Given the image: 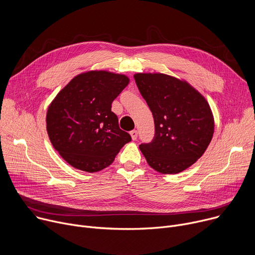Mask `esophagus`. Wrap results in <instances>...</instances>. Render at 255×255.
Masks as SVG:
<instances>
[{
	"mask_svg": "<svg viewBox=\"0 0 255 255\" xmlns=\"http://www.w3.org/2000/svg\"><path fill=\"white\" fill-rule=\"evenodd\" d=\"M130 135H131V137H132L133 140H136V139H137V136H138L137 130H132V131L130 132Z\"/></svg>",
	"mask_w": 255,
	"mask_h": 255,
	"instance_id": "esophagus-1",
	"label": "esophagus"
}]
</instances>
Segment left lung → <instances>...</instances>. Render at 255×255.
<instances>
[{"label": "left lung", "mask_w": 255, "mask_h": 255, "mask_svg": "<svg viewBox=\"0 0 255 255\" xmlns=\"http://www.w3.org/2000/svg\"><path fill=\"white\" fill-rule=\"evenodd\" d=\"M138 90L154 119L151 142L139 148L147 163L161 173H178L206 151L214 119L206 99L185 81L163 74H136Z\"/></svg>", "instance_id": "obj_1"}]
</instances>
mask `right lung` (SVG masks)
Wrapping results in <instances>:
<instances>
[{"mask_svg": "<svg viewBox=\"0 0 255 255\" xmlns=\"http://www.w3.org/2000/svg\"><path fill=\"white\" fill-rule=\"evenodd\" d=\"M128 84L124 75L92 70L75 77L57 94L48 107L46 129L54 149L68 164L100 171L131 141L111 111Z\"/></svg>", "mask_w": 255, "mask_h": 255, "instance_id": "1", "label": "right lung"}]
</instances>
